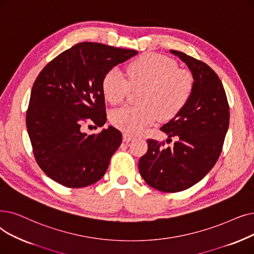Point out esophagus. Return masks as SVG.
Returning <instances> with one entry per match:
<instances>
[{
  "label": "esophagus",
  "instance_id": "34e87169",
  "mask_svg": "<svg viewBox=\"0 0 254 254\" xmlns=\"http://www.w3.org/2000/svg\"><path fill=\"white\" fill-rule=\"evenodd\" d=\"M134 139V136L133 135H129L127 133H124V141L125 142H129L130 140Z\"/></svg>",
  "mask_w": 254,
  "mask_h": 254
}]
</instances>
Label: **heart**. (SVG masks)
I'll return each instance as SVG.
<instances>
[{"label": "heart", "mask_w": 254, "mask_h": 254, "mask_svg": "<svg viewBox=\"0 0 254 254\" xmlns=\"http://www.w3.org/2000/svg\"><path fill=\"white\" fill-rule=\"evenodd\" d=\"M127 76L118 68L109 70L103 79V94L111 105L125 102L130 90L140 91L138 107H126L112 112V125L130 134L139 133L158 118L169 120L189 102L194 76L180 68L173 59L148 53L127 65Z\"/></svg>", "instance_id": "obj_1"}]
</instances>
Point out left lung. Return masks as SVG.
<instances>
[{
	"mask_svg": "<svg viewBox=\"0 0 254 254\" xmlns=\"http://www.w3.org/2000/svg\"><path fill=\"white\" fill-rule=\"evenodd\" d=\"M170 52L191 70L193 93L182 111L161 127L169 139H178L173 147L147 139L148 150L138 167L152 188L175 193L201 181L214 167L228 128L229 106L222 82L207 64L185 53Z\"/></svg>",
	"mask_w": 254,
	"mask_h": 254,
	"instance_id": "left-lung-1",
	"label": "left lung"
}]
</instances>
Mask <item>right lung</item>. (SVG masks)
Returning <instances> with one entry per match:
<instances>
[{
  "label": "right lung",
  "instance_id": "obj_1",
  "mask_svg": "<svg viewBox=\"0 0 254 254\" xmlns=\"http://www.w3.org/2000/svg\"><path fill=\"white\" fill-rule=\"evenodd\" d=\"M137 53L81 42L58 55L38 74L26 124L35 160L53 181L84 188L105 175L123 135L113 127L88 135L84 127L106 124L104 76Z\"/></svg>",
  "mask_w": 254,
  "mask_h": 254
}]
</instances>
